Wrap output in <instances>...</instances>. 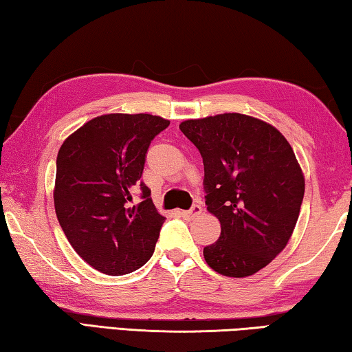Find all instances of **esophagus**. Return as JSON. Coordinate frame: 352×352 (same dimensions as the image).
<instances>
[{"instance_id":"esophagus-1","label":"esophagus","mask_w":352,"mask_h":352,"mask_svg":"<svg viewBox=\"0 0 352 352\" xmlns=\"http://www.w3.org/2000/svg\"><path fill=\"white\" fill-rule=\"evenodd\" d=\"M180 214H182L183 217H186V219H192L195 216H199V214H201V206L200 205H194L188 211H180Z\"/></svg>"}]
</instances>
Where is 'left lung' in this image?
Returning a JSON list of instances; mask_svg holds the SVG:
<instances>
[{"instance_id": "1", "label": "left lung", "mask_w": 352, "mask_h": 352, "mask_svg": "<svg viewBox=\"0 0 352 352\" xmlns=\"http://www.w3.org/2000/svg\"><path fill=\"white\" fill-rule=\"evenodd\" d=\"M180 130L204 158L206 210L220 222L206 264L252 276L285 248L300 216L305 174L294 148L272 124L241 113L186 119Z\"/></svg>"}]
</instances>
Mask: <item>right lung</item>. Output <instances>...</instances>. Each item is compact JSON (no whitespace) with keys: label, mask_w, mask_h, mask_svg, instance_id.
Returning <instances> with one entry per match:
<instances>
[{"label":"right lung","mask_w":352,"mask_h":352,"mask_svg":"<svg viewBox=\"0 0 352 352\" xmlns=\"http://www.w3.org/2000/svg\"><path fill=\"white\" fill-rule=\"evenodd\" d=\"M169 122L148 113L100 115L71 133L58 151V223L76 253L104 275L132 273L153 253L164 217L142 183V201H130L148 144Z\"/></svg>","instance_id":"1"}]
</instances>
